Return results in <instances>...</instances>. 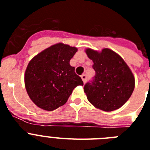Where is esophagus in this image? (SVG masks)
Segmentation results:
<instances>
[{
    "mask_svg": "<svg viewBox=\"0 0 150 150\" xmlns=\"http://www.w3.org/2000/svg\"><path fill=\"white\" fill-rule=\"evenodd\" d=\"M81 79H82L83 82L85 83L86 81H87V79H88V76L85 75V74H83V75H81Z\"/></svg>",
    "mask_w": 150,
    "mask_h": 150,
    "instance_id": "esophagus-1",
    "label": "esophagus"
}]
</instances>
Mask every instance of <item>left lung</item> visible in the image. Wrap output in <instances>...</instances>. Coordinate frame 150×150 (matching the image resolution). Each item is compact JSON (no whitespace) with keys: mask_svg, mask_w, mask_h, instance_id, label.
I'll use <instances>...</instances> for the list:
<instances>
[{"mask_svg":"<svg viewBox=\"0 0 150 150\" xmlns=\"http://www.w3.org/2000/svg\"><path fill=\"white\" fill-rule=\"evenodd\" d=\"M93 62L95 76L84 85L88 100L97 109L114 111L127 102L134 89V77L120 56L110 49L101 52L86 49Z\"/></svg>","mask_w":150,"mask_h":150,"instance_id":"1","label":"left lung"}]
</instances>
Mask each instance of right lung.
I'll return each instance as SVG.
<instances>
[{"mask_svg":"<svg viewBox=\"0 0 150 150\" xmlns=\"http://www.w3.org/2000/svg\"><path fill=\"white\" fill-rule=\"evenodd\" d=\"M78 49L62 43L47 48L28 62L25 86L32 102L41 109L53 111L62 106L77 86L81 77L69 64Z\"/></svg>","mask_w":150,"mask_h":150,"instance_id":"right-lung-1","label":"right lung"}]
</instances>
